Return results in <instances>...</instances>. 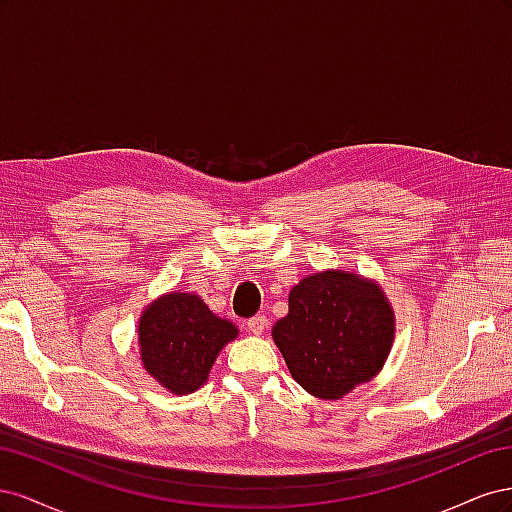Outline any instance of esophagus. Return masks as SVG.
<instances>
[{"instance_id": "obj_1", "label": "esophagus", "mask_w": 512, "mask_h": 512, "mask_svg": "<svg viewBox=\"0 0 512 512\" xmlns=\"http://www.w3.org/2000/svg\"><path fill=\"white\" fill-rule=\"evenodd\" d=\"M247 329H250L254 335H262V331L267 329V318L262 314L250 318V320H247Z\"/></svg>"}]
</instances>
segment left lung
<instances>
[{"instance_id": "obj_1", "label": "left lung", "mask_w": 512, "mask_h": 512, "mask_svg": "<svg viewBox=\"0 0 512 512\" xmlns=\"http://www.w3.org/2000/svg\"><path fill=\"white\" fill-rule=\"evenodd\" d=\"M273 339L292 378L322 399H339L378 374L393 342V312L380 286L324 271L290 290Z\"/></svg>"}]
</instances>
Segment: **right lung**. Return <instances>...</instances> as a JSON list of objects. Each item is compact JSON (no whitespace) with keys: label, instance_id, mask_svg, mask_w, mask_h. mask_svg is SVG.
<instances>
[{"label":"right lung","instance_id":"obj_1","mask_svg":"<svg viewBox=\"0 0 512 512\" xmlns=\"http://www.w3.org/2000/svg\"><path fill=\"white\" fill-rule=\"evenodd\" d=\"M237 333L235 324L185 292L164 294L145 309L138 324L145 369L177 395L192 393L207 380L215 356Z\"/></svg>","mask_w":512,"mask_h":512}]
</instances>
